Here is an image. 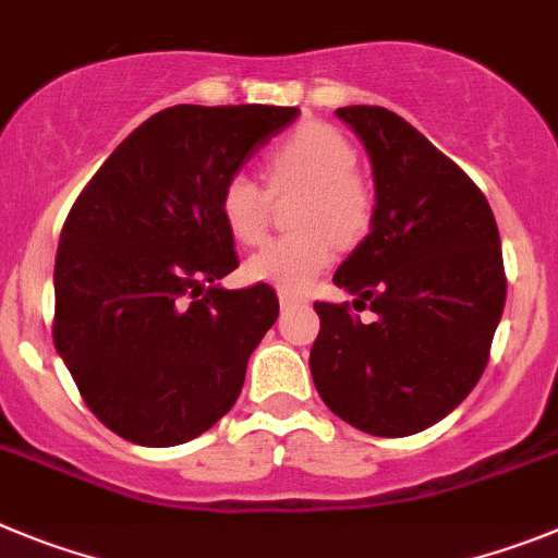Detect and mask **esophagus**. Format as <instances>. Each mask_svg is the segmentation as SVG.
<instances>
[{
    "label": "esophagus",
    "mask_w": 558,
    "mask_h": 558,
    "mask_svg": "<svg viewBox=\"0 0 558 558\" xmlns=\"http://www.w3.org/2000/svg\"><path fill=\"white\" fill-rule=\"evenodd\" d=\"M278 300H280V306L289 308V306H298V303H306V298L298 292H286V289H280L278 292Z\"/></svg>",
    "instance_id": "obj_1"
}]
</instances>
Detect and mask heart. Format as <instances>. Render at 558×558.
I'll return each mask as SVG.
<instances>
[{
	"label": "heart",
	"instance_id": "heart-1",
	"mask_svg": "<svg viewBox=\"0 0 558 558\" xmlns=\"http://www.w3.org/2000/svg\"><path fill=\"white\" fill-rule=\"evenodd\" d=\"M360 151L328 123H300L264 159L266 187L232 173L219 191V216L239 244H258L272 219V196L300 193L292 210L298 232L260 246L244 272L250 280L300 292L312 286L339 246H356L376 219V187L356 168Z\"/></svg>",
	"mask_w": 558,
	"mask_h": 558
}]
</instances>
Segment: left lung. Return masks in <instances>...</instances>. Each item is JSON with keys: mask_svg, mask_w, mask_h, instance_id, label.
I'll return each instance as SVG.
<instances>
[{"mask_svg": "<svg viewBox=\"0 0 558 558\" xmlns=\"http://www.w3.org/2000/svg\"><path fill=\"white\" fill-rule=\"evenodd\" d=\"M376 179V219L333 283L371 308L314 303L312 379L339 418L379 438L438 424L486 371L506 306L497 221L463 168L396 111L337 109Z\"/></svg>", "mask_w": 558, "mask_h": 558, "instance_id": "8db88e82", "label": "left lung"}]
</instances>
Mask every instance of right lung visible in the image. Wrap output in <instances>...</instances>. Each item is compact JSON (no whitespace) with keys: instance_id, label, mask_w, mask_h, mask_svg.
I'll use <instances>...</instances> for the list:
<instances>
[{"instance_id":"right-lung-1","label":"right lung","mask_w":558,"mask_h":558,"mask_svg":"<svg viewBox=\"0 0 558 558\" xmlns=\"http://www.w3.org/2000/svg\"><path fill=\"white\" fill-rule=\"evenodd\" d=\"M294 106H171L134 129L75 198L56 255L52 342L86 407L140 447L207 433L278 319L269 283L221 289L239 258L225 179Z\"/></svg>"}]
</instances>
